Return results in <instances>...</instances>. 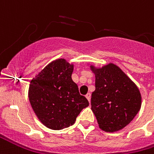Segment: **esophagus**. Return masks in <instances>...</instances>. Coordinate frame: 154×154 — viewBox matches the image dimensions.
I'll list each match as a JSON object with an SVG mask.
<instances>
[{
    "label": "esophagus",
    "instance_id": "1",
    "mask_svg": "<svg viewBox=\"0 0 154 154\" xmlns=\"http://www.w3.org/2000/svg\"><path fill=\"white\" fill-rule=\"evenodd\" d=\"M85 98H87L88 101H89V102H90V98H91V94H90V93H88L87 94L85 95Z\"/></svg>",
    "mask_w": 154,
    "mask_h": 154
}]
</instances>
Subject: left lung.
Wrapping results in <instances>:
<instances>
[{"instance_id": "1", "label": "left lung", "mask_w": 154, "mask_h": 154, "mask_svg": "<svg viewBox=\"0 0 154 154\" xmlns=\"http://www.w3.org/2000/svg\"><path fill=\"white\" fill-rule=\"evenodd\" d=\"M95 74V90L91 109L102 130H121L134 119L141 106V95L135 83L119 67L108 64L102 68L91 65Z\"/></svg>"}]
</instances>
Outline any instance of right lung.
<instances>
[{
  "mask_svg": "<svg viewBox=\"0 0 154 154\" xmlns=\"http://www.w3.org/2000/svg\"><path fill=\"white\" fill-rule=\"evenodd\" d=\"M73 64L58 59L48 64L29 86V100L38 119L48 128L61 130L74 124L89 106L72 80Z\"/></svg>",
  "mask_w": 154,
  "mask_h": 154,
  "instance_id": "1",
  "label": "right lung"
}]
</instances>
